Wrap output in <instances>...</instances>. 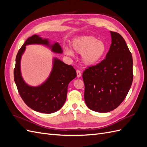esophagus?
<instances>
[{"instance_id": "obj_1", "label": "esophagus", "mask_w": 147, "mask_h": 147, "mask_svg": "<svg viewBox=\"0 0 147 147\" xmlns=\"http://www.w3.org/2000/svg\"><path fill=\"white\" fill-rule=\"evenodd\" d=\"M77 76L78 78L82 76V73H81V72L79 70H77Z\"/></svg>"}]
</instances>
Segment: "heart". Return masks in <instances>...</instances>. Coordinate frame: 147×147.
Returning a JSON list of instances; mask_svg holds the SVG:
<instances>
[{"label":"heart","instance_id":"1","mask_svg":"<svg viewBox=\"0 0 147 147\" xmlns=\"http://www.w3.org/2000/svg\"><path fill=\"white\" fill-rule=\"evenodd\" d=\"M73 50L82 54V61L86 65H94L103 58L107 52V46L104 42L98 40L92 35L82 36L75 38L72 44ZM67 55H72V51L65 48Z\"/></svg>","mask_w":147,"mask_h":147}]
</instances>
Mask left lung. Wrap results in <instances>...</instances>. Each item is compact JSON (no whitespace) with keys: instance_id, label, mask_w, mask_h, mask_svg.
I'll list each match as a JSON object with an SVG mask.
<instances>
[{"instance_id":"left-lung-1","label":"left lung","mask_w":147,"mask_h":147,"mask_svg":"<svg viewBox=\"0 0 147 147\" xmlns=\"http://www.w3.org/2000/svg\"><path fill=\"white\" fill-rule=\"evenodd\" d=\"M112 44L105 58L96 65L89 67L83 73L84 98L88 107L105 113L122 103L133 80L131 53L123 37L110 31Z\"/></svg>"}]
</instances>
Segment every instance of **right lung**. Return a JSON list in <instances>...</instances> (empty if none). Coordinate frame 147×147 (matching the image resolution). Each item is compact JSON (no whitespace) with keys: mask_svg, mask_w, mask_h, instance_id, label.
Segmentation results:
<instances>
[{"mask_svg":"<svg viewBox=\"0 0 147 147\" xmlns=\"http://www.w3.org/2000/svg\"><path fill=\"white\" fill-rule=\"evenodd\" d=\"M29 44L50 45L47 39H42L37 35H34L26 40L21 47L16 57L14 69V80L18 91L22 99L30 109L43 113H54L59 110L65 102L68 84L76 77V70L73 66L55 59L52 72L47 80L38 87L28 86L21 75L20 60L26 46ZM50 47L53 51L63 53L58 43Z\"/></svg>","mask_w":147,"mask_h":147,"instance_id":"1","label":"right lung"}]
</instances>
